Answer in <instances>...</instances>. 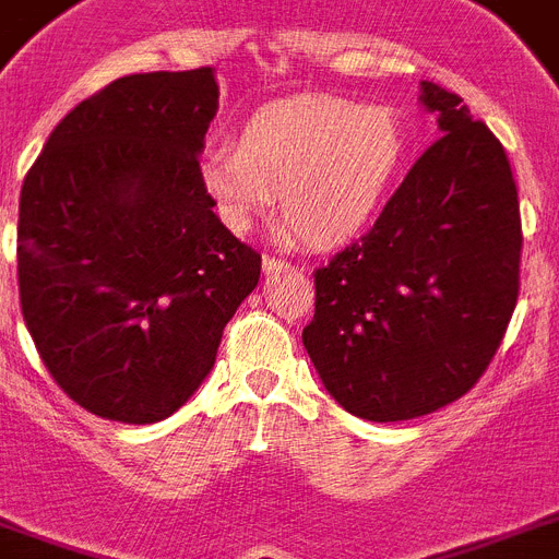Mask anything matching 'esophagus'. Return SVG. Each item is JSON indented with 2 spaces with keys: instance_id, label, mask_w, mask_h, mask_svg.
Segmentation results:
<instances>
[{
  "instance_id": "1",
  "label": "esophagus",
  "mask_w": 559,
  "mask_h": 559,
  "mask_svg": "<svg viewBox=\"0 0 559 559\" xmlns=\"http://www.w3.org/2000/svg\"><path fill=\"white\" fill-rule=\"evenodd\" d=\"M261 266H264V272H266V275H270V272H281V270H284V266H287V261H284V258H281V255H272V252H266L264 261H261Z\"/></svg>"
}]
</instances>
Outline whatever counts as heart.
I'll use <instances>...</instances> for the list:
<instances>
[{"mask_svg": "<svg viewBox=\"0 0 559 559\" xmlns=\"http://www.w3.org/2000/svg\"><path fill=\"white\" fill-rule=\"evenodd\" d=\"M409 130L392 107L337 96L272 102L243 121L238 147L199 158V185L233 229L281 195V222L304 243H337L369 224L401 178Z\"/></svg>", "mask_w": 559, "mask_h": 559, "instance_id": "obj_1", "label": "heart"}]
</instances>
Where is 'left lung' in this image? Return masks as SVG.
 I'll list each match as a JSON object with an SVG mask.
<instances>
[{
  "mask_svg": "<svg viewBox=\"0 0 559 559\" xmlns=\"http://www.w3.org/2000/svg\"><path fill=\"white\" fill-rule=\"evenodd\" d=\"M440 139L367 236L316 275L304 346L346 412L409 420L457 401L500 349L520 295L518 185L503 144L463 98L420 82Z\"/></svg>",
  "mask_w": 559,
  "mask_h": 559,
  "instance_id": "1",
  "label": "left lung"
}]
</instances>
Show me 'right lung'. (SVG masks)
Instances as JSON below:
<instances>
[{
    "instance_id": "1",
    "label": "right lung",
    "mask_w": 559,
    "mask_h": 559,
    "mask_svg": "<svg viewBox=\"0 0 559 559\" xmlns=\"http://www.w3.org/2000/svg\"><path fill=\"white\" fill-rule=\"evenodd\" d=\"M215 110L213 68L121 76L56 124L22 185V318L59 389L107 420L185 406L261 275L199 185Z\"/></svg>"
}]
</instances>
